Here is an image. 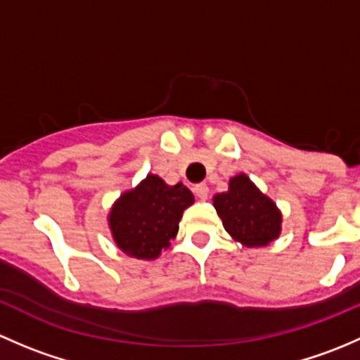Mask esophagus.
I'll list each match as a JSON object with an SVG mask.
<instances>
[{
  "instance_id": "obj_1",
  "label": "esophagus",
  "mask_w": 360,
  "mask_h": 360,
  "mask_svg": "<svg viewBox=\"0 0 360 360\" xmlns=\"http://www.w3.org/2000/svg\"><path fill=\"white\" fill-rule=\"evenodd\" d=\"M193 193L197 195L198 198H207V195H209V186H207V184H195L193 186Z\"/></svg>"
}]
</instances>
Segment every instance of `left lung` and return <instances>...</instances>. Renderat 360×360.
Instances as JSON below:
<instances>
[{"mask_svg": "<svg viewBox=\"0 0 360 360\" xmlns=\"http://www.w3.org/2000/svg\"><path fill=\"white\" fill-rule=\"evenodd\" d=\"M212 202L224 230L245 248H264L281 237V209L249 179L248 174L231 177L228 190L214 195Z\"/></svg>", "mask_w": 360, "mask_h": 360, "instance_id": "left-lung-1", "label": "left lung"}]
</instances>
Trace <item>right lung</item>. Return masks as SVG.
<instances>
[{
	"label": "right lung",
	"mask_w": 360,
	"mask_h": 360,
	"mask_svg": "<svg viewBox=\"0 0 360 360\" xmlns=\"http://www.w3.org/2000/svg\"><path fill=\"white\" fill-rule=\"evenodd\" d=\"M193 202V193L183 183L170 186L157 174H148L111 205L108 224L116 248L136 259H157L170 248L183 212Z\"/></svg>",
	"instance_id": "1"
}]
</instances>
